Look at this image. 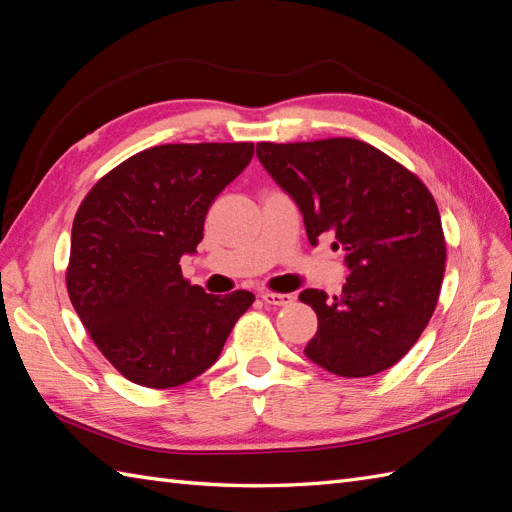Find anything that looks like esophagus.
I'll list each match as a JSON object with an SVG mask.
<instances>
[{
    "instance_id": "1",
    "label": "esophagus",
    "mask_w": 512,
    "mask_h": 512,
    "mask_svg": "<svg viewBox=\"0 0 512 512\" xmlns=\"http://www.w3.org/2000/svg\"><path fill=\"white\" fill-rule=\"evenodd\" d=\"M261 301H264L266 305H272V307H283V305H290L294 301V296L281 294V292H264L261 294Z\"/></svg>"
}]
</instances>
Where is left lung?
<instances>
[{
    "label": "left lung",
    "mask_w": 512,
    "mask_h": 512,
    "mask_svg": "<svg viewBox=\"0 0 512 512\" xmlns=\"http://www.w3.org/2000/svg\"><path fill=\"white\" fill-rule=\"evenodd\" d=\"M257 159L303 213L310 244L334 237L349 268L342 294L303 290L318 316L305 355L340 377L397 364L430 323L445 275L441 213L427 187L358 139L257 144Z\"/></svg>",
    "instance_id": "obj_1"
}]
</instances>
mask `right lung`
<instances>
[{"mask_svg":"<svg viewBox=\"0 0 512 512\" xmlns=\"http://www.w3.org/2000/svg\"><path fill=\"white\" fill-rule=\"evenodd\" d=\"M253 144H168L100 178L74 218L69 299L117 371L146 388L192 382L220 358L255 296L207 294L183 279L216 196L253 159Z\"/></svg>","mask_w":512,"mask_h":512,"instance_id":"obj_1","label":"right lung"}]
</instances>
